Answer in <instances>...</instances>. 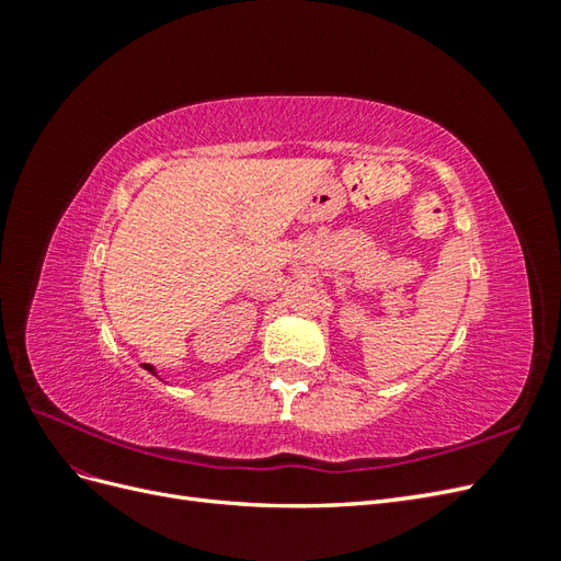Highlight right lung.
<instances>
[{
	"mask_svg": "<svg viewBox=\"0 0 561 561\" xmlns=\"http://www.w3.org/2000/svg\"><path fill=\"white\" fill-rule=\"evenodd\" d=\"M149 371H151V375H157V371H154V367H151V365H145Z\"/></svg>",
	"mask_w": 561,
	"mask_h": 561,
	"instance_id": "right-lung-1",
	"label": "right lung"
}]
</instances>
